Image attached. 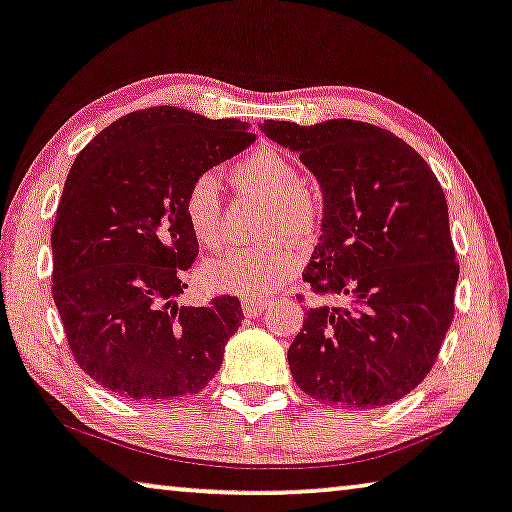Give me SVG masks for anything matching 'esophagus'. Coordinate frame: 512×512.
Segmentation results:
<instances>
[{
  "instance_id": "34e87169",
  "label": "esophagus",
  "mask_w": 512,
  "mask_h": 512,
  "mask_svg": "<svg viewBox=\"0 0 512 512\" xmlns=\"http://www.w3.org/2000/svg\"><path fill=\"white\" fill-rule=\"evenodd\" d=\"M267 302L265 300H256V297H247V300H242V311H245V316H261L265 311Z\"/></svg>"
}]
</instances>
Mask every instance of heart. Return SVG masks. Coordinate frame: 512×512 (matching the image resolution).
<instances>
[{
  "label": "heart",
  "mask_w": 512,
  "mask_h": 512,
  "mask_svg": "<svg viewBox=\"0 0 512 512\" xmlns=\"http://www.w3.org/2000/svg\"><path fill=\"white\" fill-rule=\"evenodd\" d=\"M233 180L245 190L270 201L263 219V238H286L297 245L313 240L322 222L320 194L304 183L297 164L274 148H261L233 167ZM183 215L203 247L217 249L224 242L222 194L215 174L192 178L183 194ZM297 256L283 242L261 247H240L212 258L206 281L217 290L242 297H263L295 270Z\"/></svg>",
  "instance_id": "1"
}]
</instances>
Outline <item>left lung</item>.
Masks as SVG:
<instances>
[{
	"label": "left lung",
	"instance_id": "obj_1",
	"mask_svg": "<svg viewBox=\"0 0 512 512\" xmlns=\"http://www.w3.org/2000/svg\"><path fill=\"white\" fill-rule=\"evenodd\" d=\"M261 130L318 178L325 217L302 277L341 302L306 313L290 373L327 405L396 403L432 371L453 322L460 265L442 185L407 141L371 123L265 121Z\"/></svg>",
	"mask_w": 512,
	"mask_h": 512
}]
</instances>
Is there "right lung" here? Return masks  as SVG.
I'll use <instances>...</instances> for the list:
<instances>
[{
	"label": "right lung",
	"instance_id": "right-lung-1",
	"mask_svg": "<svg viewBox=\"0 0 512 512\" xmlns=\"http://www.w3.org/2000/svg\"><path fill=\"white\" fill-rule=\"evenodd\" d=\"M256 139L238 119L148 107L75 157L52 229V297L82 371L114 396L174 403L215 377L242 306H178L199 256L183 194Z\"/></svg>",
	"mask_w": 512,
	"mask_h": 512
}]
</instances>
